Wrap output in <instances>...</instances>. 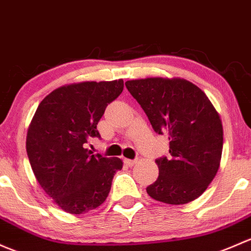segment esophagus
<instances>
[{
    "instance_id": "1",
    "label": "esophagus",
    "mask_w": 251,
    "mask_h": 251,
    "mask_svg": "<svg viewBox=\"0 0 251 251\" xmlns=\"http://www.w3.org/2000/svg\"><path fill=\"white\" fill-rule=\"evenodd\" d=\"M124 162H125L126 166H128V167H132L137 163V160H130V159H125L124 160Z\"/></svg>"
}]
</instances>
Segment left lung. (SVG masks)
<instances>
[{"label":"left lung","mask_w":251,"mask_h":251,"mask_svg":"<svg viewBox=\"0 0 251 251\" xmlns=\"http://www.w3.org/2000/svg\"><path fill=\"white\" fill-rule=\"evenodd\" d=\"M155 132L167 133L171 157L156 162L159 176L147 188L151 199L185 204L200 197L219 170L224 131L219 113L199 86L181 78L127 80Z\"/></svg>","instance_id":"obj_1"}]
</instances>
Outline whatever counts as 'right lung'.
<instances>
[{"label":"right lung","instance_id":"add662e5","mask_svg":"<svg viewBox=\"0 0 251 251\" xmlns=\"http://www.w3.org/2000/svg\"><path fill=\"white\" fill-rule=\"evenodd\" d=\"M124 80L81 81L60 86L43 99L31 120L26 151L37 181L70 214H84L105 201L119 157L92 155L84 144L101 137L97 124L123 92Z\"/></svg>","mask_w":251,"mask_h":251}]
</instances>
